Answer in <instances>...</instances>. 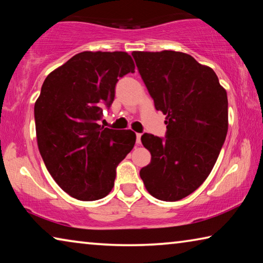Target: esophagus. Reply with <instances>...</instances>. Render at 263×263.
Instances as JSON below:
<instances>
[{"label": "esophagus", "mask_w": 263, "mask_h": 263, "mask_svg": "<svg viewBox=\"0 0 263 263\" xmlns=\"http://www.w3.org/2000/svg\"><path fill=\"white\" fill-rule=\"evenodd\" d=\"M136 138H137V139H136V141H137V144H138V145H139V144H140V142H141V133H137V135H136Z\"/></svg>", "instance_id": "esophagus-1"}]
</instances>
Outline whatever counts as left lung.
<instances>
[{"label":"left lung","instance_id":"1","mask_svg":"<svg viewBox=\"0 0 263 263\" xmlns=\"http://www.w3.org/2000/svg\"><path fill=\"white\" fill-rule=\"evenodd\" d=\"M157 110L166 115V136L149 133L141 142L152 159L140 177L164 202L186 197L210 174L229 128V102L213 70L182 52H133Z\"/></svg>","mask_w":263,"mask_h":263}]
</instances>
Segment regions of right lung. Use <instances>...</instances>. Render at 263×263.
I'll list each match as a JSON object with an SVG mask.
<instances>
[{
  "mask_svg": "<svg viewBox=\"0 0 263 263\" xmlns=\"http://www.w3.org/2000/svg\"><path fill=\"white\" fill-rule=\"evenodd\" d=\"M135 73L126 52H81L45 79L34 104L38 148L60 188L80 201H97L114 188L116 168L136 133L101 126L118 80Z\"/></svg>",
  "mask_w": 263,
  "mask_h": 263,
  "instance_id": "right-lung-1",
  "label": "right lung"
}]
</instances>
